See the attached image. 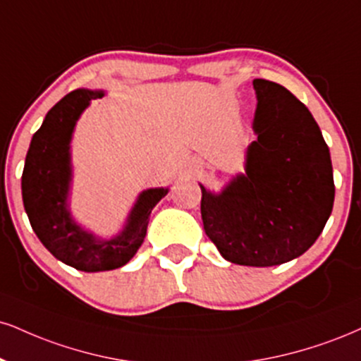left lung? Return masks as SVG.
<instances>
[{"mask_svg":"<svg viewBox=\"0 0 361 361\" xmlns=\"http://www.w3.org/2000/svg\"><path fill=\"white\" fill-rule=\"evenodd\" d=\"M257 109L245 173L220 193L202 188L205 233L228 262L271 267L299 257L323 232L334 202L333 166L319 126L276 82L255 79Z\"/></svg>","mask_w":361,"mask_h":361,"instance_id":"1","label":"left lung"}]
</instances>
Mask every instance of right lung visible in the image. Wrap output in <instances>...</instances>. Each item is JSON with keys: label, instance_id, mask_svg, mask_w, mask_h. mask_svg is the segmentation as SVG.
Instances as JSON below:
<instances>
[{"label": "right lung", "instance_id": "right-lung-1", "mask_svg": "<svg viewBox=\"0 0 361 361\" xmlns=\"http://www.w3.org/2000/svg\"><path fill=\"white\" fill-rule=\"evenodd\" d=\"M104 90L77 89L59 101L33 134L21 176V193L33 232L55 259L84 272L112 271L134 257L146 237L156 203L168 188H149L139 195L119 235L102 240L72 219L68 190L72 180L71 139L77 119Z\"/></svg>", "mask_w": 361, "mask_h": 361}]
</instances>
